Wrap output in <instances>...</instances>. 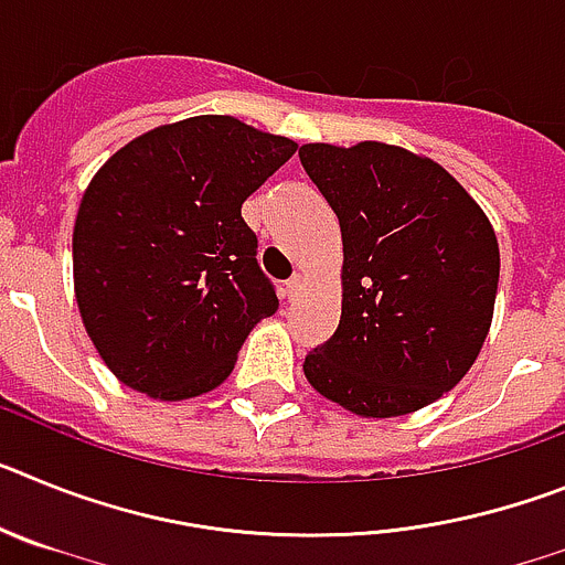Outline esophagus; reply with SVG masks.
Masks as SVG:
<instances>
[{
	"mask_svg": "<svg viewBox=\"0 0 565 565\" xmlns=\"http://www.w3.org/2000/svg\"><path fill=\"white\" fill-rule=\"evenodd\" d=\"M299 291H302V277H299V274H297V277H291V279H288V282H286V297H288V299L299 297Z\"/></svg>",
	"mask_w": 565,
	"mask_h": 565,
	"instance_id": "esophagus-1",
	"label": "esophagus"
}]
</instances>
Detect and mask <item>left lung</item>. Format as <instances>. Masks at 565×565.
<instances>
[{
  "mask_svg": "<svg viewBox=\"0 0 565 565\" xmlns=\"http://www.w3.org/2000/svg\"><path fill=\"white\" fill-rule=\"evenodd\" d=\"M299 161L342 228V317L302 362L308 384L362 418L422 411L487 342L495 228L441 163L396 143H302Z\"/></svg>",
  "mask_w": 565,
  "mask_h": 565,
  "instance_id": "obj_1",
  "label": "left lung"
}]
</instances>
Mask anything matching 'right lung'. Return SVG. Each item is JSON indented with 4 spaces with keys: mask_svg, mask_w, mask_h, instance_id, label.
<instances>
[{
    "mask_svg": "<svg viewBox=\"0 0 565 565\" xmlns=\"http://www.w3.org/2000/svg\"><path fill=\"white\" fill-rule=\"evenodd\" d=\"M297 152L234 115H194L124 143L84 189L73 288L113 376L158 402L221 387L277 311L243 203Z\"/></svg>",
    "mask_w": 565,
    "mask_h": 565,
    "instance_id": "obj_1",
    "label": "right lung"
}]
</instances>
